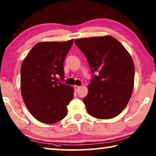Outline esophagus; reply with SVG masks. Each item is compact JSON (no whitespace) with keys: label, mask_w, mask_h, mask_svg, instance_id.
<instances>
[{"label":"esophagus","mask_w":156,"mask_h":156,"mask_svg":"<svg viewBox=\"0 0 156 156\" xmlns=\"http://www.w3.org/2000/svg\"><path fill=\"white\" fill-rule=\"evenodd\" d=\"M73 88H74V90H75V91L77 92V91H78L79 89H80V87L77 86V85H74V86H73Z\"/></svg>","instance_id":"1"}]
</instances>
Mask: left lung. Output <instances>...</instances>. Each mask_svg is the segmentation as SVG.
<instances>
[{
    "instance_id": "1",
    "label": "left lung",
    "mask_w": 156,
    "mask_h": 156,
    "mask_svg": "<svg viewBox=\"0 0 156 156\" xmlns=\"http://www.w3.org/2000/svg\"><path fill=\"white\" fill-rule=\"evenodd\" d=\"M75 43L94 74L83 98L87 111L99 119L115 117L126 106L133 88L135 67L131 56L110 36L77 39Z\"/></svg>"
}]
</instances>
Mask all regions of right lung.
I'll return each instance as SVG.
<instances>
[{
	"label": "right lung",
	"instance_id": "1",
	"mask_svg": "<svg viewBox=\"0 0 156 156\" xmlns=\"http://www.w3.org/2000/svg\"><path fill=\"white\" fill-rule=\"evenodd\" d=\"M73 40L41 42L23 60L20 69L21 94L28 110L36 119L54 124L67 114V106L73 98V88L54 80H64L63 63Z\"/></svg>",
	"mask_w": 156,
	"mask_h": 156
}]
</instances>
